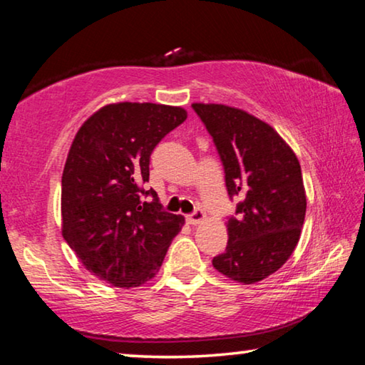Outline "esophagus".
<instances>
[{
	"instance_id": "esophagus-1",
	"label": "esophagus",
	"mask_w": 365,
	"mask_h": 365,
	"mask_svg": "<svg viewBox=\"0 0 365 365\" xmlns=\"http://www.w3.org/2000/svg\"><path fill=\"white\" fill-rule=\"evenodd\" d=\"M205 219H206V214H205V211H202L201 207H197L193 214H190L188 217H187L188 224H191V225H197V224H201V222L205 220Z\"/></svg>"
}]
</instances>
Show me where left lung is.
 Returning a JSON list of instances; mask_svg holds the SVG:
<instances>
[{"label": "left lung", "mask_w": 365, "mask_h": 365, "mask_svg": "<svg viewBox=\"0 0 365 365\" xmlns=\"http://www.w3.org/2000/svg\"><path fill=\"white\" fill-rule=\"evenodd\" d=\"M205 123L224 165L230 200L225 252L212 265L245 285L279 270L299 242L306 191L299 160L272 128L246 110L225 104H191Z\"/></svg>", "instance_id": "8db88e82"}]
</instances>
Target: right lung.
Listing matches in <instances>:
<instances>
[{
    "label": "right lung",
    "instance_id": "1",
    "mask_svg": "<svg viewBox=\"0 0 365 365\" xmlns=\"http://www.w3.org/2000/svg\"><path fill=\"white\" fill-rule=\"evenodd\" d=\"M187 119L183 108L154 103L108 104L80 127L61 188L63 237L86 270L114 287L151 280L180 232L150 180V156Z\"/></svg>",
    "mask_w": 365,
    "mask_h": 365
}]
</instances>
